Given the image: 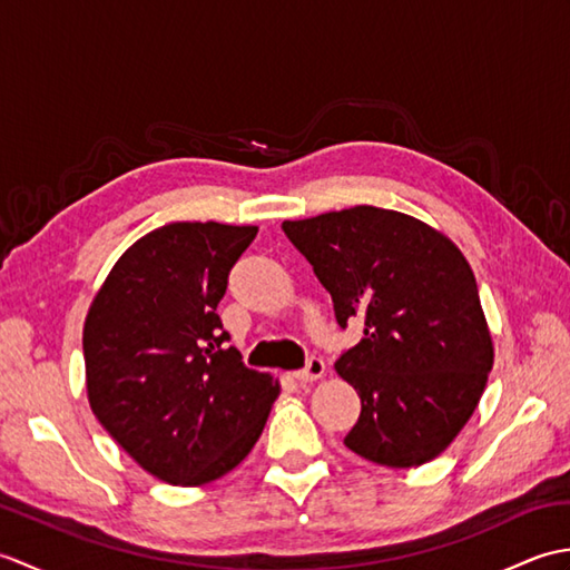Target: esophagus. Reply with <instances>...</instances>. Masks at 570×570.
Returning a JSON list of instances; mask_svg holds the SVG:
<instances>
[{"instance_id": "esophagus-1", "label": "esophagus", "mask_w": 570, "mask_h": 570, "mask_svg": "<svg viewBox=\"0 0 570 570\" xmlns=\"http://www.w3.org/2000/svg\"><path fill=\"white\" fill-rule=\"evenodd\" d=\"M325 374V362L321 360V357H311L308 362H306V367L304 370H296L294 372V377L298 380V382H316V380H321Z\"/></svg>"}]
</instances>
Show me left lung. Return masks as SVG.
Listing matches in <instances>:
<instances>
[{"mask_svg":"<svg viewBox=\"0 0 570 570\" xmlns=\"http://www.w3.org/2000/svg\"><path fill=\"white\" fill-rule=\"evenodd\" d=\"M282 227L331 294L337 325L365 323V337L335 362L362 404L345 445L386 468L441 455L475 411L494 362L465 254L441 229L374 205Z\"/></svg>","mask_w":570,"mask_h":570,"instance_id":"8db88e82","label":"left lung"}]
</instances>
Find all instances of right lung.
<instances>
[{"mask_svg":"<svg viewBox=\"0 0 570 570\" xmlns=\"http://www.w3.org/2000/svg\"><path fill=\"white\" fill-rule=\"evenodd\" d=\"M254 237V225L154 229L115 262L85 316L92 414L168 485H208L237 468L282 392L269 372L242 365L215 313Z\"/></svg>","mask_w":570,"mask_h":570,"instance_id":"right-lung-1","label":"right lung"}]
</instances>
